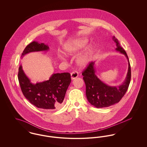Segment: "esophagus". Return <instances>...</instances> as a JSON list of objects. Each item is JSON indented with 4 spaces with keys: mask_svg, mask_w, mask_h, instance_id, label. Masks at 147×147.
Segmentation results:
<instances>
[{
    "mask_svg": "<svg viewBox=\"0 0 147 147\" xmlns=\"http://www.w3.org/2000/svg\"><path fill=\"white\" fill-rule=\"evenodd\" d=\"M78 77V73L77 71H74L71 73V79L72 80L77 78Z\"/></svg>",
    "mask_w": 147,
    "mask_h": 147,
    "instance_id": "1",
    "label": "esophagus"
}]
</instances>
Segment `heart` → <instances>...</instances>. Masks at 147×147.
Listing matches in <instances>:
<instances>
[{
  "instance_id": "1",
  "label": "heart",
  "mask_w": 147,
  "mask_h": 147,
  "mask_svg": "<svg viewBox=\"0 0 147 147\" xmlns=\"http://www.w3.org/2000/svg\"><path fill=\"white\" fill-rule=\"evenodd\" d=\"M88 43V40L86 38H79L66 42L63 45V53L67 56L76 54L84 49ZM91 49L86 50L83 54L77 58L78 64L80 67H85L89 62L91 57ZM60 59H63V56H59Z\"/></svg>"
}]
</instances>
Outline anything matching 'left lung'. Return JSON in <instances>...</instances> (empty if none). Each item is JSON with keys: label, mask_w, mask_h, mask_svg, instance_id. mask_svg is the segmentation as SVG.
<instances>
[{"label": "left lung", "mask_w": 147, "mask_h": 147, "mask_svg": "<svg viewBox=\"0 0 147 147\" xmlns=\"http://www.w3.org/2000/svg\"><path fill=\"white\" fill-rule=\"evenodd\" d=\"M116 44V50L126 56L128 62V69L126 79L119 86H111L102 82L96 75L95 62L89 63L83 71L82 75L86 85V96L90 104L96 108L107 107L118 103L125 95L131 81V71L128 57L126 51L120 46L119 40L112 37Z\"/></svg>", "instance_id": "obj_1"}]
</instances>
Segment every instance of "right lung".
Masks as SVG:
<instances>
[{
  "label": "right lung",
  "instance_id": "right-lung-1",
  "mask_svg": "<svg viewBox=\"0 0 147 147\" xmlns=\"http://www.w3.org/2000/svg\"><path fill=\"white\" fill-rule=\"evenodd\" d=\"M49 50L47 45L33 41L24 49L21 57L30 52ZM18 79L21 91L29 102L37 108L49 110L58 109L62 106L71 82L70 73H62L53 74L49 80L33 84L22 70L21 65L19 68Z\"/></svg>",
  "mask_w": 147,
  "mask_h": 147
}]
</instances>
